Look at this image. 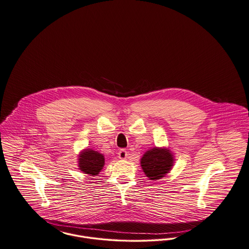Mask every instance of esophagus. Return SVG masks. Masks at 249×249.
<instances>
[{
    "label": "esophagus",
    "mask_w": 249,
    "mask_h": 249,
    "mask_svg": "<svg viewBox=\"0 0 249 249\" xmlns=\"http://www.w3.org/2000/svg\"><path fill=\"white\" fill-rule=\"evenodd\" d=\"M127 156H128V152L125 149H121L118 153V157L121 160H125L127 158Z\"/></svg>",
    "instance_id": "esophagus-1"
}]
</instances>
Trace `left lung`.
Wrapping results in <instances>:
<instances>
[{
	"instance_id": "8db88e82",
	"label": "left lung",
	"mask_w": 249,
	"mask_h": 249,
	"mask_svg": "<svg viewBox=\"0 0 249 249\" xmlns=\"http://www.w3.org/2000/svg\"><path fill=\"white\" fill-rule=\"evenodd\" d=\"M173 155L169 150L153 148L147 151L141 160V165L151 180L164 177L173 166Z\"/></svg>"
}]
</instances>
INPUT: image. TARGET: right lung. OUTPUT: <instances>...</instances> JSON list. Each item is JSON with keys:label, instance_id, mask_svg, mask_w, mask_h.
I'll return each mask as SVG.
<instances>
[{"label": "right lung", "instance_id": "1", "mask_svg": "<svg viewBox=\"0 0 249 249\" xmlns=\"http://www.w3.org/2000/svg\"><path fill=\"white\" fill-rule=\"evenodd\" d=\"M105 164V159L102 154L93 150H84L79 157L80 170L92 177L99 174Z\"/></svg>", "mask_w": 249, "mask_h": 249}]
</instances>
